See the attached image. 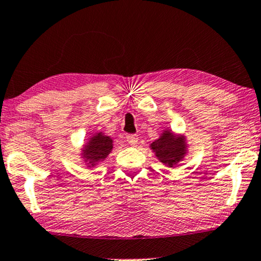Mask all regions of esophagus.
<instances>
[{
  "mask_svg": "<svg viewBox=\"0 0 261 261\" xmlns=\"http://www.w3.org/2000/svg\"><path fill=\"white\" fill-rule=\"evenodd\" d=\"M126 142L130 145H135V144H137V142H138V136L137 135H127L126 136Z\"/></svg>",
  "mask_w": 261,
  "mask_h": 261,
  "instance_id": "34e87169",
  "label": "esophagus"
}]
</instances>
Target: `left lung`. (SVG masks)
Masks as SVG:
<instances>
[{
	"label": "left lung",
	"instance_id": "8db88e82",
	"mask_svg": "<svg viewBox=\"0 0 261 261\" xmlns=\"http://www.w3.org/2000/svg\"><path fill=\"white\" fill-rule=\"evenodd\" d=\"M150 149L160 162L167 167H174L182 161L187 154L186 137L166 128L158 140L150 144Z\"/></svg>",
	"mask_w": 261,
	"mask_h": 261
}]
</instances>
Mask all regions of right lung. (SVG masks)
<instances>
[{
  "label": "right lung",
  "instance_id": "obj_1",
  "mask_svg": "<svg viewBox=\"0 0 261 261\" xmlns=\"http://www.w3.org/2000/svg\"><path fill=\"white\" fill-rule=\"evenodd\" d=\"M113 149V140L105 134L100 133L93 134L88 138L87 143L83 145L81 159L86 162L87 167L92 168L103 161L111 154Z\"/></svg>",
  "mask_w": 261,
  "mask_h": 261
}]
</instances>
